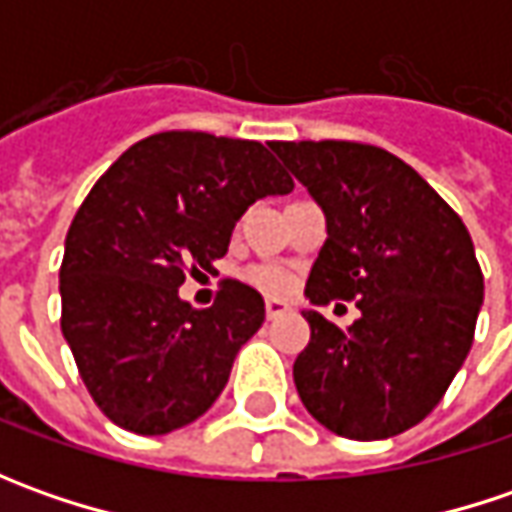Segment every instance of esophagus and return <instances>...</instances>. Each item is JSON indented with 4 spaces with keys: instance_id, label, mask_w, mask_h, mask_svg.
<instances>
[{
    "instance_id": "34e87169",
    "label": "esophagus",
    "mask_w": 512,
    "mask_h": 512,
    "mask_svg": "<svg viewBox=\"0 0 512 512\" xmlns=\"http://www.w3.org/2000/svg\"><path fill=\"white\" fill-rule=\"evenodd\" d=\"M287 310H290V305H287V302H282V299H267L265 302L267 319H279V316H285Z\"/></svg>"
}]
</instances>
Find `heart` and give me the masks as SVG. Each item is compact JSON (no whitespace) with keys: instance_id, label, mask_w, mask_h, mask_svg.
<instances>
[{"instance_id":"heart-1","label":"heart","mask_w":512,"mask_h":512,"mask_svg":"<svg viewBox=\"0 0 512 512\" xmlns=\"http://www.w3.org/2000/svg\"><path fill=\"white\" fill-rule=\"evenodd\" d=\"M247 282L250 285H256L259 290H265V293H273V296H279V293H287L290 285H293V279H290V273L282 270V267H253V270H247Z\"/></svg>"}]
</instances>
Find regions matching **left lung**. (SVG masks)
<instances>
[{
	"instance_id": "8db88e82",
	"label": "left lung",
	"mask_w": 512,
	"mask_h": 512,
	"mask_svg": "<svg viewBox=\"0 0 512 512\" xmlns=\"http://www.w3.org/2000/svg\"><path fill=\"white\" fill-rule=\"evenodd\" d=\"M322 207L327 242L307 279L313 305L356 299L342 330L302 313L310 342L293 364L307 413L373 442L419 424L470 353L484 276L456 210L399 156L359 142H273Z\"/></svg>"
}]
</instances>
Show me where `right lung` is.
<instances>
[{"label": "right lung", "mask_w": 512, "mask_h": 512, "mask_svg": "<svg viewBox=\"0 0 512 512\" xmlns=\"http://www.w3.org/2000/svg\"><path fill=\"white\" fill-rule=\"evenodd\" d=\"M290 190L262 142L202 130L136 142L93 185L65 239L62 336L110 422L162 436L219 399L265 299L225 279L213 307L196 310L179 287L225 256L256 199Z\"/></svg>", "instance_id": "1"}]
</instances>
